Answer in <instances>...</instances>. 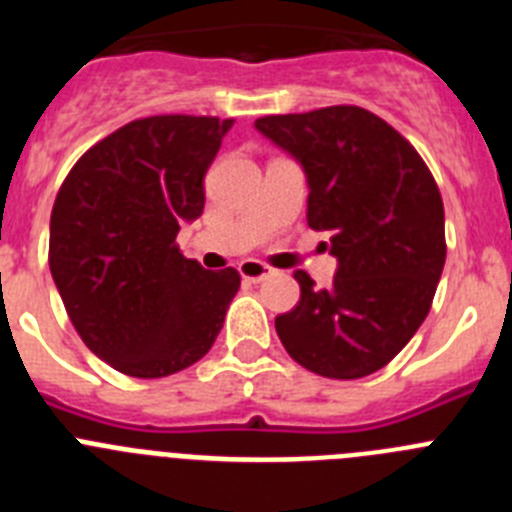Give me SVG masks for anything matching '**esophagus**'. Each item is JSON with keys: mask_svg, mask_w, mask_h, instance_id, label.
I'll return each instance as SVG.
<instances>
[{"mask_svg": "<svg viewBox=\"0 0 512 512\" xmlns=\"http://www.w3.org/2000/svg\"><path fill=\"white\" fill-rule=\"evenodd\" d=\"M238 271H241V277L246 282H261V279H266L271 274V266L261 264V261H241Z\"/></svg>", "mask_w": 512, "mask_h": 512, "instance_id": "esophagus-1", "label": "esophagus"}]
</instances>
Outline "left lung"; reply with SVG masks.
Wrapping results in <instances>:
<instances>
[{
	"label": "left lung",
	"mask_w": 512,
	"mask_h": 512,
	"mask_svg": "<svg viewBox=\"0 0 512 512\" xmlns=\"http://www.w3.org/2000/svg\"><path fill=\"white\" fill-rule=\"evenodd\" d=\"M256 128L302 164L307 225L330 233L333 284L295 271L300 302L277 336L328 379L374 374L400 354L433 305L443 261V200L431 169L390 122L356 104L266 115Z\"/></svg>",
	"instance_id": "left-lung-1"
}]
</instances>
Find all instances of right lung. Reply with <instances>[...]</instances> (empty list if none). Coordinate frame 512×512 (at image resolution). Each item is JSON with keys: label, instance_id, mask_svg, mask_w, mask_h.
<instances>
[{"label": "right lung", "instance_id": "right-lung-1", "mask_svg": "<svg viewBox=\"0 0 512 512\" xmlns=\"http://www.w3.org/2000/svg\"><path fill=\"white\" fill-rule=\"evenodd\" d=\"M233 120L153 115L94 143L63 179L48 264L92 354L140 379L200 361L241 287L233 266L205 271L176 246L205 207V179Z\"/></svg>", "mask_w": 512, "mask_h": 512}]
</instances>
